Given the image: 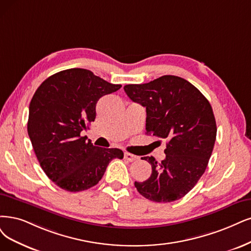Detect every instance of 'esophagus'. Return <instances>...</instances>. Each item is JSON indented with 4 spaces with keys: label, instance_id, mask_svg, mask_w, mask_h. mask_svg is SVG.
<instances>
[{
    "label": "esophagus",
    "instance_id": "34e87169",
    "mask_svg": "<svg viewBox=\"0 0 251 251\" xmlns=\"http://www.w3.org/2000/svg\"><path fill=\"white\" fill-rule=\"evenodd\" d=\"M124 158H125L126 160H128V161L132 162V161L137 160L138 157L135 156V155H133V154H130V153H125V154H124Z\"/></svg>",
    "mask_w": 251,
    "mask_h": 251
}]
</instances>
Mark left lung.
Instances as JSON below:
<instances>
[{"instance_id":"obj_1","label":"left lung","mask_w":251,"mask_h":251,"mask_svg":"<svg viewBox=\"0 0 251 251\" xmlns=\"http://www.w3.org/2000/svg\"><path fill=\"white\" fill-rule=\"evenodd\" d=\"M127 96L146 107V133L165 138V158L143 157L150 178L134 182L143 197L156 202L180 200L205 173L216 140V121L208 99L186 79L163 75L142 85H126Z\"/></svg>"}]
</instances>
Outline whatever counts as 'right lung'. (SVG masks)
<instances>
[{
    "label": "right lung",
    "mask_w": 251,
    "mask_h": 251,
    "mask_svg": "<svg viewBox=\"0 0 251 251\" xmlns=\"http://www.w3.org/2000/svg\"><path fill=\"white\" fill-rule=\"evenodd\" d=\"M87 69L71 68L46 78L30 102L27 134L40 166L60 188L87 190L103 177L108 163L122 159L120 149L93 146L81 136L96 118V103L118 91Z\"/></svg>",
    "instance_id": "1"
}]
</instances>
